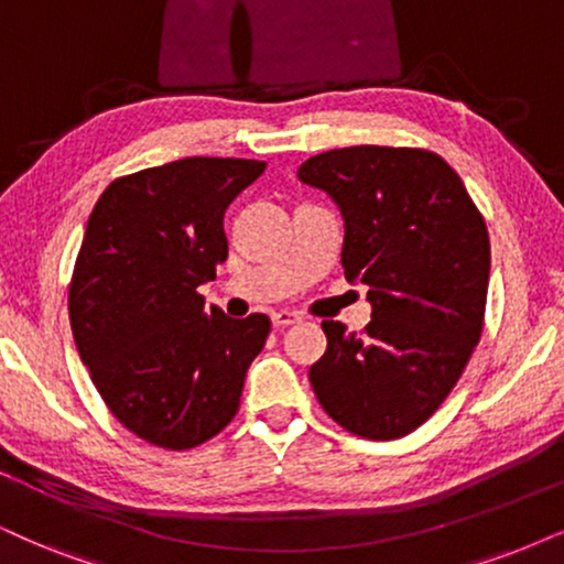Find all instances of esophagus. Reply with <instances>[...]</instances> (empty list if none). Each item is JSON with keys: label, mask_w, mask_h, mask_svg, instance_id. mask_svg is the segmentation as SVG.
Masks as SVG:
<instances>
[{"label": "esophagus", "mask_w": 564, "mask_h": 564, "mask_svg": "<svg viewBox=\"0 0 564 564\" xmlns=\"http://www.w3.org/2000/svg\"><path fill=\"white\" fill-rule=\"evenodd\" d=\"M270 319H273V325L275 327H289V325H294V323H299V317L296 312H286V310H281V312H273V315H270Z\"/></svg>", "instance_id": "esophagus-1"}]
</instances>
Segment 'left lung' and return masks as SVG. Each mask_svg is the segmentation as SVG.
<instances>
[{"label":"left lung","instance_id":"8db88e82","mask_svg":"<svg viewBox=\"0 0 564 564\" xmlns=\"http://www.w3.org/2000/svg\"><path fill=\"white\" fill-rule=\"evenodd\" d=\"M296 176L344 218L348 283H365V333L323 319L327 348L310 367L325 413L367 440L422 426L479 344L489 234L460 176L437 153L354 145L306 159Z\"/></svg>","mask_w":564,"mask_h":564}]
</instances>
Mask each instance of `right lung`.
<instances>
[{
  "label": "right lung",
  "mask_w": 564,
  "mask_h": 564,
  "mask_svg": "<svg viewBox=\"0 0 564 564\" xmlns=\"http://www.w3.org/2000/svg\"><path fill=\"white\" fill-rule=\"evenodd\" d=\"M262 161L182 159L111 182L88 218L69 323L90 380L127 430L189 451L231 422L265 315L234 319L199 286L229 258L224 216Z\"/></svg>",
  "instance_id": "obj_1"
}]
</instances>
